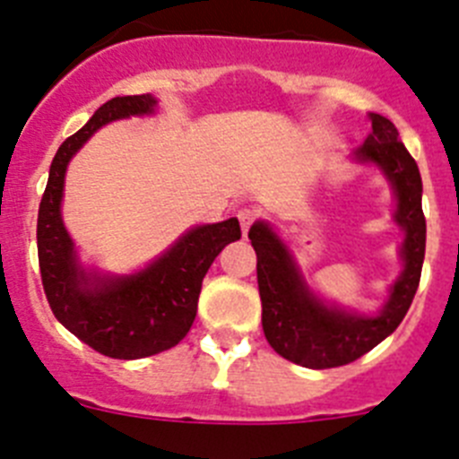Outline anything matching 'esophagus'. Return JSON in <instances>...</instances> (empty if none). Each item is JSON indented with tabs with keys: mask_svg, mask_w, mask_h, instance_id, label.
Here are the masks:
<instances>
[{
	"mask_svg": "<svg viewBox=\"0 0 459 459\" xmlns=\"http://www.w3.org/2000/svg\"><path fill=\"white\" fill-rule=\"evenodd\" d=\"M257 218H259V213L255 209H241V211H238V222H241L243 237L248 234V230L255 225V221H257Z\"/></svg>",
	"mask_w": 459,
	"mask_h": 459,
	"instance_id": "obj_1",
	"label": "esophagus"
}]
</instances>
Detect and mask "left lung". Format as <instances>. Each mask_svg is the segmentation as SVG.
<instances>
[{
  "instance_id": "1",
  "label": "left lung",
  "mask_w": 459,
  "mask_h": 459,
  "mask_svg": "<svg viewBox=\"0 0 459 459\" xmlns=\"http://www.w3.org/2000/svg\"><path fill=\"white\" fill-rule=\"evenodd\" d=\"M372 133L354 152L359 163H375L391 181L397 197L395 222L404 230L403 273L375 317L326 306L307 287L287 246L269 222H255L248 238L257 253V285L262 299V328L269 344L296 366L324 370L347 366L377 347L400 326L419 290L425 259L423 181L411 153L397 140L386 117L370 112Z\"/></svg>"
}]
</instances>
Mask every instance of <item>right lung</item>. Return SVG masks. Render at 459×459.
Returning a JSON list of instances; mask_svg holds the SVG:
<instances>
[{"instance_id": "add662e5", "label": "right lung", "mask_w": 459, "mask_h": 459, "mask_svg": "<svg viewBox=\"0 0 459 459\" xmlns=\"http://www.w3.org/2000/svg\"><path fill=\"white\" fill-rule=\"evenodd\" d=\"M156 99L117 96L93 112L75 135L62 142L50 165L39 206V266L55 317L75 338L109 359H144L179 344L197 315L202 280L227 243L241 238L237 218L193 227L147 269L131 275L84 271L62 221L64 177L71 158L100 126L152 115Z\"/></svg>"}]
</instances>
